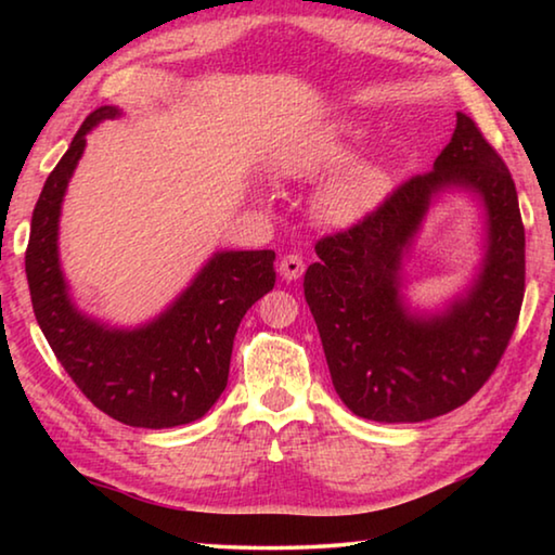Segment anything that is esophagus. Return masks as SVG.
Listing matches in <instances>:
<instances>
[{
	"mask_svg": "<svg viewBox=\"0 0 555 555\" xmlns=\"http://www.w3.org/2000/svg\"><path fill=\"white\" fill-rule=\"evenodd\" d=\"M304 271H306V261H304V257H300V255H286V257H281V261H279V274L284 276L286 281L300 279V274H304Z\"/></svg>",
	"mask_w": 555,
	"mask_h": 555,
	"instance_id": "1",
	"label": "esophagus"
}]
</instances>
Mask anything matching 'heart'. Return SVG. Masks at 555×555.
Instances as JSON below:
<instances>
[{
  "label": "heart",
  "mask_w": 555,
  "mask_h": 555,
  "mask_svg": "<svg viewBox=\"0 0 555 555\" xmlns=\"http://www.w3.org/2000/svg\"><path fill=\"white\" fill-rule=\"evenodd\" d=\"M362 134L352 121H337L323 134L308 139L284 156V171L294 178H315L340 166L350 156V144ZM389 191V176L379 164L360 162L347 166L325 185L323 212L335 222H352L367 215Z\"/></svg>",
  "instance_id": "b5f03b06"
}]
</instances>
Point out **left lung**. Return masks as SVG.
Listing matches in <instances>:
<instances>
[{
    "instance_id": "left-lung-1",
    "label": "left lung",
    "mask_w": 555,
    "mask_h": 555,
    "mask_svg": "<svg viewBox=\"0 0 555 555\" xmlns=\"http://www.w3.org/2000/svg\"><path fill=\"white\" fill-rule=\"evenodd\" d=\"M457 186L486 208L481 274L440 314L402 304L400 264L425 212ZM304 294L337 397L379 424H418L463 406L500 364L524 300V224L512 173L463 112L428 173L401 183L350 230L315 244Z\"/></svg>"
}]
</instances>
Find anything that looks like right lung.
<instances>
[{
    "label": "right lung",
    "instance_id": "add662e5",
    "mask_svg": "<svg viewBox=\"0 0 555 555\" xmlns=\"http://www.w3.org/2000/svg\"><path fill=\"white\" fill-rule=\"evenodd\" d=\"M119 117L90 112L46 178L34 208L26 279L36 321L78 389L119 424L173 428L198 421L228 387L232 343L244 313L274 288L271 249L218 251L166 311L139 327H109L75 308L59 259L65 188L86 152V134Z\"/></svg>",
    "mask_w": 555,
    "mask_h": 555
}]
</instances>
